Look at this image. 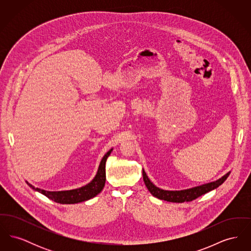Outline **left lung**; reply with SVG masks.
Masks as SVG:
<instances>
[{
    "mask_svg": "<svg viewBox=\"0 0 251 251\" xmlns=\"http://www.w3.org/2000/svg\"><path fill=\"white\" fill-rule=\"evenodd\" d=\"M229 173H230V171H228L224 176H222L220 179H216L215 181L208 182V183L201 184V185H199V186H195V187L188 188V189L175 190V191L164 190V189H161V188L157 187L155 184L151 179H149V177L146 174L144 169L143 179L144 182L146 184V187L148 188V190L153 197H155L159 200H162V201H169V202L182 203L192 201L198 199L199 197L202 196L204 194L217 188L218 186H220L227 179Z\"/></svg>",
    "mask_w": 251,
    "mask_h": 251,
    "instance_id": "8db88e82",
    "label": "left lung"
}]
</instances>
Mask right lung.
<instances>
[{
	"mask_svg": "<svg viewBox=\"0 0 251 251\" xmlns=\"http://www.w3.org/2000/svg\"><path fill=\"white\" fill-rule=\"evenodd\" d=\"M112 151L113 149L109 150L102 157L93 179L82 187L75 188L72 190H63V191H46V190L35 187L31 183H29L27 180H26V183L35 191L41 193L42 195L46 196L48 199L55 202L61 203V204H75V203L86 201L90 199H93L103 189L105 184V179H106L105 162L107 160L108 156L111 154Z\"/></svg>",
	"mask_w": 251,
	"mask_h": 251,
	"instance_id": "obj_1",
	"label": "right lung"
}]
</instances>
